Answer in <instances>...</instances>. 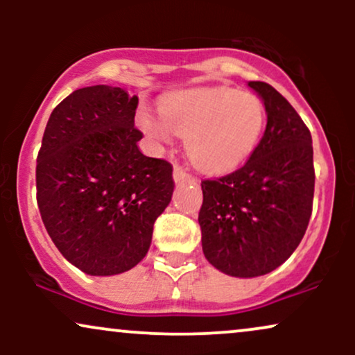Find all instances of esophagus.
I'll list each match as a JSON object with an SVG mask.
<instances>
[{"label": "esophagus", "mask_w": 355, "mask_h": 355, "mask_svg": "<svg viewBox=\"0 0 355 355\" xmlns=\"http://www.w3.org/2000/svg\"><path fill=\"white\" fill-rule=\"evenodd\" d=\"M173 178L175 182L180 183V182H187V180H191V175L187 172L185 168H182L180 165H175L173 166Z\"/></svg>", "instance_id": "1"}]
</instances>
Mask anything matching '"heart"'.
Instances as JSON below:
<instances>
[{
	"label": "heart",
	"mask_w": 355,
	"mask_h": 355,
	"mask_svg": "<svg viewBox=\"0 0 355 355\" xmlns=\"http://www.w3.org/2000/svg\"><path fill=\"white\" fill-rule=\"evenodd\" d=\"M160 115L140 112V128L157 144L173 133L187 137V152L198 168L229 172L254 152L266 126V107L254 93L232 88L182 89L165 96Z\"/></svg>",
	"instance_id": "obj_1"
}]
</instances>
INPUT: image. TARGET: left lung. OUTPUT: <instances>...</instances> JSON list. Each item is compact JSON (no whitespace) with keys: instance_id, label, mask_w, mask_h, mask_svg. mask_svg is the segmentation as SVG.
I'll list each match as a JSON object with an SVG mask.
<instances>
[{"instance_id":"left-lung-1","label":"left lung","mask_w":355,"mask_h":355,"mask_svg":"<svg viewBox=\"0 0 355 355\" xmlns=\"http://www.w3.org/2000/svg\"><path fill=\"white\" fill-rule=\"evenodd\" d=\"M267 126L245 165L202 180L198 211L205 259L223 274L259 277L299 247L312 214L313 148L307 125L274 87L250 81Z\"/></svg>"}]
</instances>
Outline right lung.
<instances>
[{
  "mask_svg": "<svg viewBox=\"0 0 355 355\" xmlns=\"http://www.w3.org/2000/svg\"><path fill=\"white\" fill-rule=\"evenodd\" d=\"M138 96L80 88L51 112L36 158V202L61 255L89 275L130 270L173 193V166L137 141Z\"/></svg>",
  "mask_w": 355,
  "mask_h": 355,
  "instance_id": "add662e5",
  "label": "right lung"
}]
</instances>
